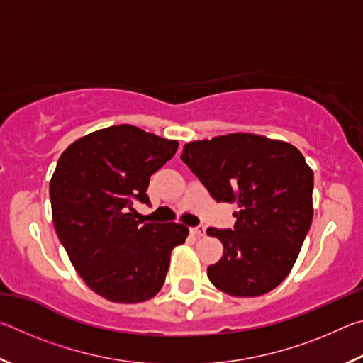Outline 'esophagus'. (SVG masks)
Masks as SVG:
<instances>
[{"instance_id": "34e87169", "label": "esophagus", "mask_w": 363, "mask_h": 363, "mask_svg": "<svg viewBox=\"0 0 363 363\" xmlns=\"http://www.w3.org/2000/svg\"><path fill=\"white\" fill-rule=\"evenodd\" d=\"M190 232H192L194 235H196V237H203L205 235V225L192 227V229H190Z\"/></svg>"}]
</instances>
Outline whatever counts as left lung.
<instances>
[{"label":"left lung","mask_w":363,"mask_h":363,"mask_svg":"<svg viewBox=\"0 0 363 363\" xmlns=\"http://www.w3.org/2000/svg\"><path fill=\"white\" fill-rule=\"evenodd\" d=\"M182 162L216 201L237 203L233 229L206 230L223 243L208 279L225 294L261 296L290 274L314 216V174L296 147L251 133L184 145Z\"/></svg>","instance_id":"8db88e82"}]
</instances>
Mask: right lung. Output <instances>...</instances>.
<instances>
[{
    "instance_id": "1",
    "label": "right lung",
    "mask_w": 363,
    "mask_h": 363,
    "mask_svg": "<svg viewBox=\"0 0 363 363\" xmlns=\"http://www.w3.org/2000/svg\"><path fill=\"white\" fill-rule=\"evenodd\" d=\"M179 143L133 125L108 126L77 139L49 182L54 229L79 277L112 303L136 304L162 290L179 223L136 220L134 201L149 205L150 176Z\"/></svg>"
}]
</instances>
